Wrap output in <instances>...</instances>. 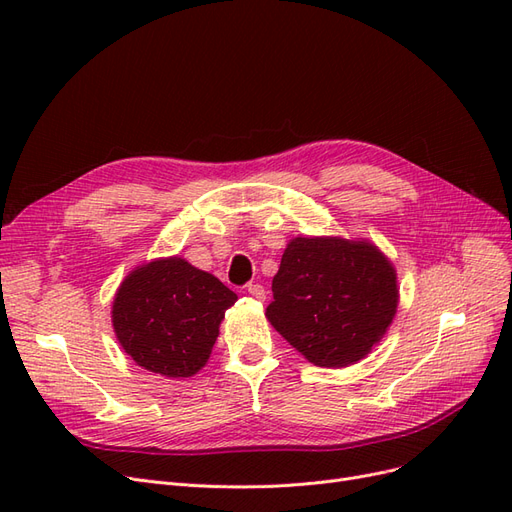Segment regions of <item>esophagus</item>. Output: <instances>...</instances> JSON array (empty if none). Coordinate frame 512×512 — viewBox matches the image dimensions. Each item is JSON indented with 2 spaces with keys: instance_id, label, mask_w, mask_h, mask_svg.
<instances>
[{
  "instance_id": "obj_1",
  "label": "esophagus",
  "mask_w": 512,
  "mask_h": 512,
  "mask_svg": "<svg viewBox=\"0 0 512 512\" xmlns=\"http://www.w3.org/2000/svg\"><path fill=\"white\" fill-rule=\"evenodd\" d=\"M247 292H250L252 294V297L254 299H258V301H265V297H267V294H265V286H262V284H247V288H245Z\"/></svg>"
}]
</instances>
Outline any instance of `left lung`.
I'll use <instances>...</instances> for the list:
<instances>
[{
  "label": "left lung",
  "mask_w": 512,
  "mask_h": 512,
  "mask_svg": "<svg viewBox=\"0 0 512 512\" xmlns=\"http://www.w3.org/2000/svg\"><path fill=\"white\" fill-rule=\"evenodd\" d=\"M267 318L320 367H348L380 342L397 312V275L376 245L297 237L273 277Z\"/></svg>",
  "instance_id": "obj_1"
}]
</instances>
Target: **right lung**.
<instances>
[{
  "label": "right lung",
  "mask_w": 512,
  "mask_h": 512,
  "mask_svg": "<svg viewBox=\"0 0 512 512\" xmlns=\"http://www.w3.org/2000/svg\"><path fill=\"white\" fill-rule=\"evenodd\" d=\"M237 294L183 258L132 271L117 290L113 327L136 365L166 378H188L203 367L220 322Z\"/></svg>",
  "instance_id": "right-lung-1"
}]
</instances>
